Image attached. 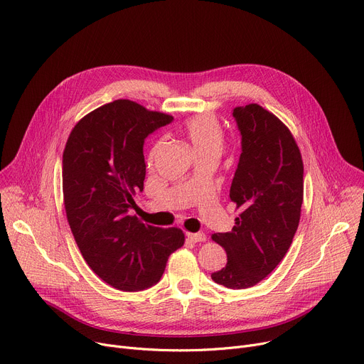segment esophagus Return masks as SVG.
Segmentation results:
<instances>
[{
    "instance_id": "34e87169",
    "label": "esophagus",
    "mask_w": 364,
    "mask_h": 364,
    "mask_svg": "<svg viewBox=\"0 0 364 364\" xmlns=\"http://www.w3.org/2000/svg\"><path fill=\"white\" fill-rule=\"evenodd\" d=\"M186 236H188V239L189 240H192V242H205L207 240V236H205V233H186Z\"/></svg>"
}]
</instances>
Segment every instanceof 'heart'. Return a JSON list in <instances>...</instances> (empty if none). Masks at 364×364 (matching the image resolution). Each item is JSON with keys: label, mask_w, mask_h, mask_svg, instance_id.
<instances>
[{"label": "heart", "mask_w": 364, "mask_h": 364, "mask_svg": "<svg viewBox=\"0 0 364 364\" xmlns=\"http://www.w3.org/2000/svg\"><path fill=\"white\" fill-rule=\"evenodd\" d=\"M183 132L197 156H220L225 146V132L217 118L211 114H200L188 119Z\"/></svg>", "instance_id": "1"}]
</instances>
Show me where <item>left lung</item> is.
<instances>
[{"mask_svg":"<svg viewBox=\"0 0 364 364\" xmlns=\"http://www.w3.org/2000/svg\"><path fill=\"white\" fill-rule=\"evenodd\" d=\"M242 154L230 186L239 217L232 232L211 239L225 247L226 267L211 274L217 284L247 289L284 258L299 228L303 204V160L284 122L258 103L233 110Z\"/></svg>","mask_w":364,"mask_h":364,"instance_id":"left-lung-1","label":"left lung"}]
</instances>
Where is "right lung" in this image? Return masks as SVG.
Masks as SVG:
<instances>
[{"mask_svg": "<svg viewBox=\"0 0 364 364\" xmlns=\"http://www.w3.org/2000/svg\"><path fill=\"white\" fill-rule=\"evenodd\" d=\"M172 119L118 99L82 117L64 149V205L75 243L93 272L122 291L156 284L185 243L181 229L144 225L129 214L144 188V138Z\"/></svg>", "mask_w": 364, "mask_h": 364, "instance_id": "add662e5", "label": "right lung"}]
</instances>
